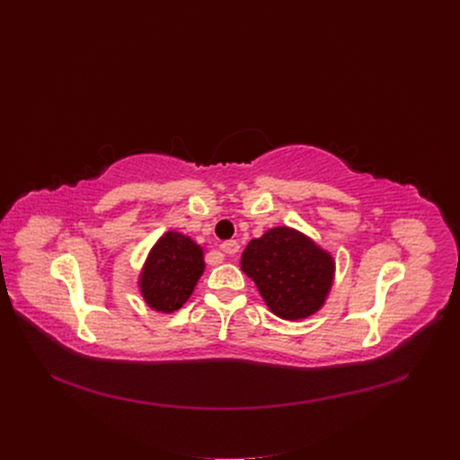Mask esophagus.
Segmentation results:
<instances>
[{"label":"esophagus","mask_w":460,"mask_h":460,"mask_svg":"<svg viewBox=\"0 0 460 460\" xmlns=\"http://www.w3.org/2000/svg\"><path fill=\"white\" fill-rule=\"evenodd\" d=\"M220 248H222V252L227 253V255H234V253H238V250H240L236 240H227V243H224Z\"/></svg>","instance_id":"34e87169"}]
</instances>
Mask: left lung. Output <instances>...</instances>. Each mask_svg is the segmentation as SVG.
<instances>
[{"label":"left lung","mask_w":460,"mask_h":460,"mask_svg":"<svg viewBox=\"0 0 460 460\" xmlns=\"http://www.w3.org/2000/svg\"><path fill=\"white\" fill-rule=\"evenodd\" d=\"M240 270L253 279L276 317L302 321L326 304L335 279V259L302 231L279 226L250 240Z\"/></svg>","instance_id":"left-lung-1"}]
</instances>
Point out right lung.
<instances>
[{"label":"right lung","instance_id":"add662e5","mask_svg":"<svg viewBox=\"0 0 460 460\" xmlns=\"http://www.w3.org/2000/svg\"><path fill=\"white\" fill-rule=\"evenodd\" d=\"M205 272V252L188 234L165 231L151 248L137 276L143 302L153 311L175 313L191 296Z\"/></svg>","mask_w":460,"mask_h":460}]
</instances>
